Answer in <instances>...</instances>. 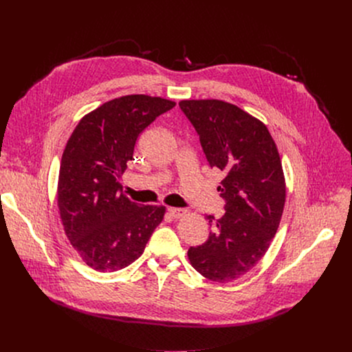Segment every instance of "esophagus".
<instances>
[{"instance_id": "1", "label": "esophagus", "mask_w": 352, "mask_h": 352, "mask_svg": "<svg viewBox=\"0 0 352 352\" xmlns=\"http://www.w3.org/2000/svg\"><path fill=\"white\" fill-rule=\"evenodd\" d=\"M168 213L175 219H181L186 214V210L185 209H178V208H168Z\"/></svg>"}]
</instances>
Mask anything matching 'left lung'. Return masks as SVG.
I'll list each match as a JSON object with an SVG mask.
<instances>
[{
  "label": "left lung",
  "mask_w": 352,
  "mask_h": 352,
  "mask_svg": "<svg viewBox=\"0 0 352 352\" xmlns=\"http://www.w3.org/2000/svg\"><path fill=\"white\" fill-rule=\"evenodd\" d=\"M179 107L209 164L226 173L217 188L226 213L206 216L213 232L188 258L204 277L228 283L259 263L277 232L285 204L280 155L267 126L235 104L208 98L181 100Z\"/></svg>",
  "instance_id": "1"
}]
</instances>
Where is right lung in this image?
I'll list each match as a JSON object with an SVG mask.
<instances>
[{
	"label": "right lung",
	"instance_id": "right-lung-1",
	"mask_svg": "<svg viewBox=\"0 0 352 352\" xmlns=\"http://www.w3.org/2000/svg\"><path fill=\"white\" fill-rule=\"evenodd\" d=\"M174 106L162 97L122 96L87 113L67 142L58 212L71 245L97 272H117L133 263L164 219V206L129 200L120 178L133 159L139 133Z\"/></svg>",
	"mask_w": 352,
	"mask_h": 352
}]
</instances>
